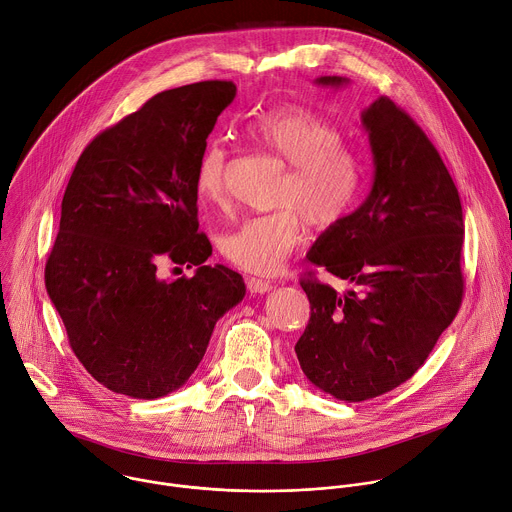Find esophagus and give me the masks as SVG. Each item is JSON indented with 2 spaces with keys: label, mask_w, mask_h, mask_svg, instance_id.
Listing matches in <instances>:
<instances>
[{
  "label": "esophagus",
  "mask_w": 512,
  "mask_h": 512,
  "mask_svg": "<svg viewBox=\"0 0 512 512\" xmlns=\"http://www.w3.org/2000/svg\"><path fill=\"white\" fill-rule=\"evenodd\" d=\"M246 286H248L250 294H264V292L272 290V282L262 280V278H248Z\"/></svg>",
  "instance_id": "esophagus-1"
}]
</instances>
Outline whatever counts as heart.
Wrapping results in <instances>:
<instances>
[{"instance_id":"heart-1","label":"heart","mask_w":512,"mask_h":512,"mask_svg":"<svg viewBox=\"0 0 512 512\" xmlns=\"http://www.w3.org/2000/svg\"><path fill=\"white\" fill-rule=\"evenodd\" d=\"M246 133L288 163L276 193L278 210L244 220L220 242L222 256L252 274H274L302 238L304 224L337 228L357 206L363 187L359 157L343 145V133L319 113L284 105L256 115ZM228 151L222 141L203 149L195 189L201 201L220 206L226 197Z\"/></svg>"}]
</instances>
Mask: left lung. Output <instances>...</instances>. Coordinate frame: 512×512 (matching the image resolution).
<instances>
[{
    "instance_id": "1",
    "label": "left lung",
    "mask_w": 512,
    "mask_h": 512,
    "mask_svg": "<svg viewBox=\"0 0 512 512\" xmlns=\"http://www.w3.org/2000/svg\"><path fill=\"white\" fill-rule=\"evenodd\" d=\"M319 86L349 84L321 76ZM373 183L361 206L306 254L347 280L339 294L300 282L311 319L294 351L302 373L341 401H365L410 379L454 321L464 292L458 189L426 133L393 100L361 113Z\"/></svg>"
}]
</instances>
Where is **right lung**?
<instances>
[{
	"instance_id": "add662e5",
	"label": "right lung",
	"mask_w": 512,
	"mask_h": 512,
	"mask_svg": "<svg viewBox=\"0 0 512 512\" xmlns=\"http://www.w3.org/2000/svg\"><path fill=\"white\" fill-rule=\"evenodd\" d=\"M234 98L228 80L155 94L92 139L66 185L46 290L78 361L115 393L179 389L246 294L238 272L206 264L212 246L197 234V161ZM161 261L196 274L165 281Z\"/></svg>"
}]
</instances>
